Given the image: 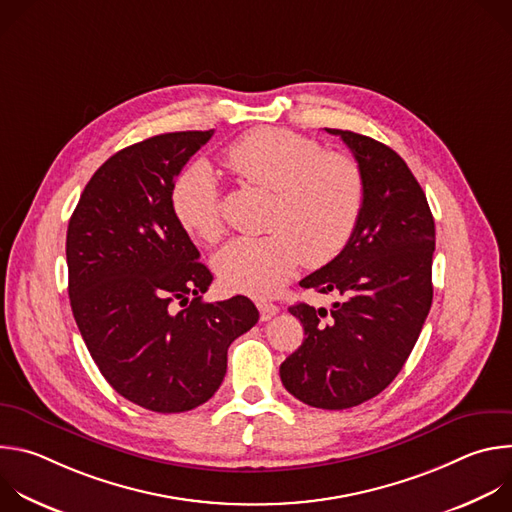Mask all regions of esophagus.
<instances>
[{
	"mask_svg": "<svg viewBox=\"0 0 512 512\" xmlns=\"http://www.w3.org/2000/svg\"><path fill=\"white\" fill-rule=\"evenodd\" d=\"M257 308H259V314H261V322L271 320L279 312V308L271 302H257Z\"/></svg>",
	"mask_w": 512,
	"mask_h": 512,
	"instance_id": "obj_1",
	"label": "esophagus"
}]
</instances>
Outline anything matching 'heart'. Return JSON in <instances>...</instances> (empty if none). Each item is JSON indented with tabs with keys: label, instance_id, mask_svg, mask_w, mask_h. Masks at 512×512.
I'll return each instance as SVG.
<instances>
[{
	"label": "heart",
	"instance_id": "1",
	"mask_svg": "<svg viewBox=\"0 0 512 512\" xmlns=\"http://www.w3.org/2000/svg\"><path fill=\"white\" fill-rule=\"evenodd\" d=\"M227 168L243 182L271 192L265 235L237 237L212 259L225 287L269 298L289 281L304 259L322 267L352 239L364 208V176L358 164L324 152L310 137L261 127L233 141ZM180 227L198 241L223 237V204L216 176L206 162L180 172L170 194Z\"/></svg>",
	"mask_w": 512,
	"mask_h": 512
}]
</instances>
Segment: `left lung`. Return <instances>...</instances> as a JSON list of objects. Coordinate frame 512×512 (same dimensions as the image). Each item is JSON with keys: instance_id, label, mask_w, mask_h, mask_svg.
<instances>
[{"instance_id": "left-lung-1", "label": "left lung", "mask_w": 512, "mask_h": 512, "mask_svg": "<svg viewBox=\"0 0 512 512\" xmlns=\"http://www.w3.org/2000/svg\"><path fill=\"white\" fill-rule=\"evenodd\" d=\"M340 135L364 176V208L342 253L300 281L338 294L332 310L289 308L306 332L279 367L283 387L318 409H348L385 391L409 358L433 300L435 225L427 198L385 143Z\"/></svg>"}]
</instances>
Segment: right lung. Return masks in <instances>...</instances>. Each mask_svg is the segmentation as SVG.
Listing matches in <instances>:
<instances>
[{
  "label": "right lung",
  "instance_id": "right-lung-1",
  "mask_svg": "<svg viewBox=\"0 0 512 512\" xmlns=\"http://www.w3.org/2000/svg\"><path fill=\"white\" fill-rule=\"evenodd\" d=\"M212 133H162L111 156L66 231L81 336L107 383L156 413L206 403L225 379L231 342L259 320L245 296L202 302L212 273L172 210L176 176Z\"/></svg>",
  "mask_w": 512,
  "mask_h": 512
}]
</instances>
